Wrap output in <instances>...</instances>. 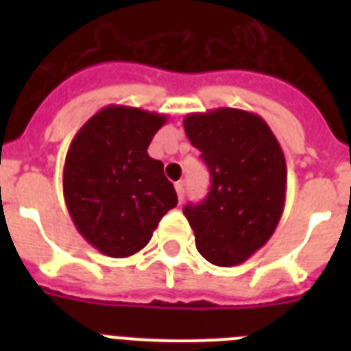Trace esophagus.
<instances>
[{
  "label": "esophagus",
  "mask_w": 351,
  "mask_h": 351,
  "mask_svg": "<svg viewBox=\"0 0 351 351\" xmlns=\"http://www.w3.org/2000/svg\"><path fill=\"white\" fill-rule=\"evenodd\" d=\"M175 189H176V195H178V200L182 202L184 197H186V187H184V182H176Z\"/></svg>",
  "instance_id": "obj_1"
}]
</instances>
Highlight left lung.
<instances>
[{"label":"left lung","mask_w":351,"mask_h":351,"mask_svg":"<svg viewBox=\"0 0 351 351\" xmlns=\"http://www.w3.org/2000/svg\"><path fill=\"white\" fill-rule=\"evenodd\" d=\"M184 129L211 173L208 197L184 208L198 253L215 266L242 264L282 217L288 171L280 143L258 114L231 107L191 112Z\"/></svg>","instance_id":"8db88e82"}]
</instances>
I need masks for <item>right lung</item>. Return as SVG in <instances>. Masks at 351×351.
<instances>
[{"label":"right lung","instance_id":"add662e5","mask_svg":"<svg viewBox=\"0 0 351 351\" xmlns=\"http://www.w3.org/2000/svg\"><path fill=\"white\" fill-rule=\"evenodd\" d=\"M165 114L107 106L76 132L63 165V197L76 230L93 247L125 258L147 245L178 204L164 164L147 147Z\"/></svg>","mask_w":351,"mask_h":351}]
</instances>
